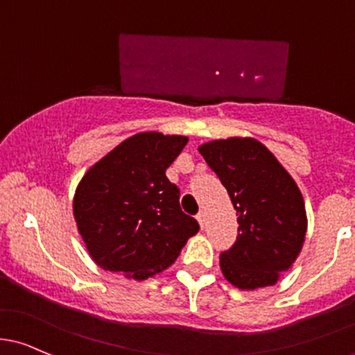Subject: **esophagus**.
<instances>
[{
  "label": "esophagus",
  "instance_id": "esophagus-1",
  "mask_svg": "<svg viewBox=\"0 0 355 355\" xmlns=\"http://www.w3.org/2000/svg\"><path fill=\"white\" fill-rule=\"evenodd\" d=\"M196 218H197V223H199V226H200V227H204V226H206V212H204V211H200L199 214L196 216Z\"/></svg>",
  "mask_w": 355,
  "mask_h": 355
}]
</instances>
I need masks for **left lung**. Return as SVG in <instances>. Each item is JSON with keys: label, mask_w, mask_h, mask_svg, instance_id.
Listing matches in <instances>:
<instances>
[{"label": "left lung", "mask_w": 355, "mask_h": 355, "mask_svg": "<svg viewBox=\"0 0 355 355\" xmlns=\"http://www.w3.org/2000/svg\"><path fill=\"white\" fill-rule=\"evenodd\" d=\"M225 185L238 216V238L221 253L227 282L241 291L274 286L303 248L304 200L296 182L253 137H227L199 146Z\"/></svg>", "instance_id": "1"}]
</instances>
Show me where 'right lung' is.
Returning <instances> with one entry per match:
<instances>
[{
  "instance_id": "1",
  "label": "right lung",
  "mask_w": 355,
  "mask_h": 355,
  "mask_svg": "<svg viewBox=\"0 0 355 355\" xmlns=\"http://www.w3.org/2000/svg\"><path fill=\"white\" fill-rule=\"evenodd\" d=\"M187 143L185 136L134 134L85 173L73 214L96 266L144 281L170 267L199 231L165 175Z\"/></svg>"
}]
</instances>
